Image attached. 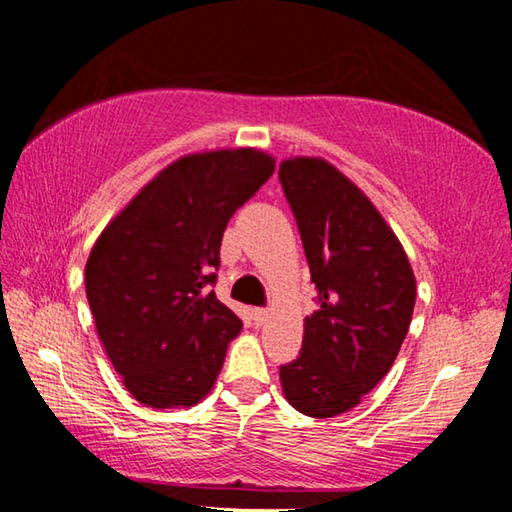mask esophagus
<instances>
[{
  "mask_svg": "<svg viewBox=\"0 0 512 512\" xmlns=\"http://www.w3.org/2000/svg\"><path fill=\"white\" fill-rule=\"evenodd\" d=\"M253 320H255V325H264L266 320H268V311L266 309H255L253 311Z\"/></svg>",
  "mask_w": 512,
  "mask_h": 512,
  "instance_id": "1",
  "label": "esophagus"
}]
</instances>
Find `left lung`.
Listing matches in <instances>:
<instances>
[{"label":"left lung","instance_id":"1","mask_svg":"<svg viewBox=\"0 0 512 512\" xmlns=\"http://www.w3.org/2000/svg\"><path fill=\"white\" fill-rule=\"evenodd\" d=\"M277 176L318 291L298 359L280 366L282 391L309 418H334L391 370L413 316V268L370 198L327 160H284Z\"/></svg>","mask_w":512,"mask_h":512}]
</instances>
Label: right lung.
I'll return each mask as SVG.
<instances>
[{"mask_svg":"<svg viewBox=\"0 0 512 512\" xmlns=\"http://www.w3.org/2000/svg\"><path fill=\"white\" fill-rule=\"evenodd\" d=\"M275 171L255 149L192 153L162 169L94 244L85 293L112 366L151 409L212 391L241 320L212 291L230 216Z\"/></svg>","mask_w":512,"mask_h":512,"instance_id":"1","label":"right lung"}]
</instances>
